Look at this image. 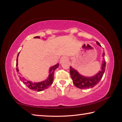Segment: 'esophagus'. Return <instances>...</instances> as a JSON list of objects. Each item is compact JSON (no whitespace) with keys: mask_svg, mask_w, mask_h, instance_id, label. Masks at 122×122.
Listing matches in <instances>:
<instances>
[{"mask_svg":"<svg viewBox=\"0 0 122 122\" xmlns=\"http://www.w3.org/2000/svg\"><path fill=\"white\" fill-rule=\"evenodd\" d=\"M67 60V57L63 56V57H61V59L60 60V62L61 63H62L63 62H64L65 61H66V60Z\"/></svg>","mask_w":122,"mask_h":122,"instance_id":"1","label":"esophagus"}]
</instances>
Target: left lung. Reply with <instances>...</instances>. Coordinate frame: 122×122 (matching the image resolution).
I'll return each instance as SVG.
<instances>
[{
    "label": "left lung",
    "instance_id": "8db88e82",
    "mask_svg": "<svg viewBox=\"0 0 122 122\" xmlns=\"http://www.w3.org/2000/svg\"><path fill=\"white\" fill-rule=\"evenodd\" d=\"M97 44L101 46L100 43L97 42ZM104 56V53L103 54V56ZM101 70L98 72V73L96 74L92 77H86L82 76L78 73V72L72 68L71 66L70 67V74L71 77L73 80V84L76 87L80 89H88L94 87L97 84L99 83L104 74L106 70V61L103 60L102 62Z\"/></svg>",
    "mask_w": 122,
    "mask_h": 122
}]
</instances>
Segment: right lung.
I'll list each match as a JSON object with an SVG mask.
<instances>
[{"mask_svg":"<svg viewBox=\"0 0 122 122\" xmlns=\"http://www.w3.org/2000/svg\"><path fill=\"white\" fill-rule=\"evenodd\" d=\"M34 38H40V37L35 36ZM19 53H18L17 58H16V66H18V57L19 56ZM59 64L57 63L56 65H55L53 66V67H51L49 71V74L48 78H47V80H45L44 81L40 82H34V83H33V82L30 81H26L25 79L21 78V77H20L19 78H20V80H22L23 83L25 84L28 88H30V89L38 91V92H41V91H42L46 89L49 88V86H51V84L53 83L54 80V72L55 70L59 67ZM16 71H19V70H18V68H16Z\"/></svg>","mask_w":122,"mask_h":122,"instance_id":"right-lung-1","label":"right lung"}]
</instances>
